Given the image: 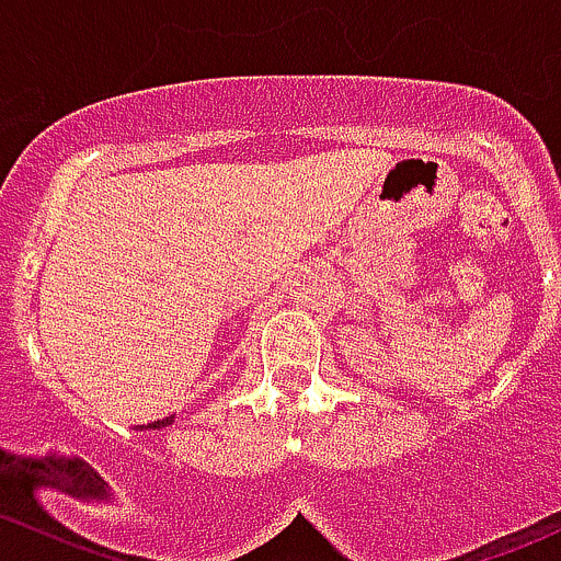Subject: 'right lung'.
Returning a JSON list of instances; mask_svg holds the SVG:
<instances>
[{
    "mask_svg": "<svg viewBox=\"0 0 561 561\" xmlns=\"http://www.w3.org/2000/svg\"><path fill=\"white\" fill-rule=\"evenodd\" d=\"M171 423H173V415H168V417H162V421L146 423V426H140V432H144V428H165V426H171Z\"/></svg>",
    "mask_w": 561,
    "mask_h": 561,
    "instance_id": "1",
    "label": "right lung"
}]
</instances>
